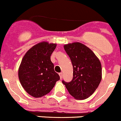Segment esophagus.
Listing matches in <instances>:
<instances>
[{"mask_svg":"<svg viewBox=\"0 0 121 121\" xmlns=\"http://www.w3.org/2000/svg\"><path fill=\"white\" fill-rule=\"evenodd\" d=\"M59 76H60V78L62 79V77H63V74H62V72L59 73Z\"/></svg>","mask_w":121,"mask_h":121,"instance_id":"34e87169","label":"esophagus"}]
</instances>
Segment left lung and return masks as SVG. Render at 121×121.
<instances>
[{
  "instance_id": "left-lung-1",
  "label": "left lung",
  "mask_w": 121,
  "mask_h": 121,
  "mask_svg": "<svg viewBox=\"0 0 121 121\" xmlns=\"http://www.w3.org/2000/svg\"><path fill=\"white\" fill-rule=\"evenodd\" d=\"M73 66V78L62 81L69 94L76 99H85L92 95L102 79L101 62L87 46L79 42L64 46Z\"/></svg>"
}]
</instances>
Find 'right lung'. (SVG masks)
Masks as SVG:
<instances>
[{
    "label": "right lung",
    "instance_id": "1",
    "mask_svg": "<svg viewBox=\"0 0 121 121\" xmlns=\"http://www.w3.org/2000/svg\"><path fill=\"white\" fill-rule=\"evenodd\" d=\"M56 46V44L39 43L30 49L23 58L19 78L24 89L33 97L40 98L49 93L60 79L51 60Z\"/></svg>",
    "mask_w": 121,
    "mask_h": 121
}]
</instances>
